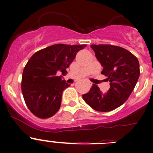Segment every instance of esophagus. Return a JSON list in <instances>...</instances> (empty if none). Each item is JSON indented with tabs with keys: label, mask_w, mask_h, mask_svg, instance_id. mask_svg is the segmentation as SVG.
I'll return each instance as SVG.
<instances>
[{
	"label": "esophagus",
	"mask_w": 153,
	"mask_h": 153,
	"mask_svg": "<svg viewBox=\"0 0 153 153\" xmlns=\"http://www.w3.org/2000/svg\"><path fill=\"white\" fill-rule=\"evenodd\" d=\"M89 84H90V85H91V84H90V83H89Z\"/></svg>",
	"instance_id": "obj_1"
}]
</instances>
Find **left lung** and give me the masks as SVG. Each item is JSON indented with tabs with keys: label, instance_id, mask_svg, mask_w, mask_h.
<instances>
[{
	"label": "left lung",
	"instance_id": "obj_1",
	"mask_svg": "<svg viewBox=\"0 0 153 153\" xmlns=\"http://www.w3.org/2000/svg\"><path fill=\"white\" fill-rule=\"evenodd\" d=\"M96 58L103 67L110 89L102 93L96 84L83 95L86 103L97 111L108 112L121 106L132 93L140 76L138 60L130 51L111 45H92Z\"/></svg>",
	"mask_w": 153,
	"mask_h": 153
}]
</instances>
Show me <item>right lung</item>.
I'll use <instances>...</instances> for the list:
<instances>
[{
  "mask_svg": "<svg viewBox=\"0 0 153 153\" xmlns=\"http://www.w3.org/2000/svg\"><path fill=\"white\" fill-rule=\"evenodd\" d=\"M86 45L57 44L36 52L27 63L22 79L24 99L30 111L37 117H51L59 111L63 90L69 87L62 76L67 73L77 53Z\"/></svg>",
  "mask_w": 153,
  "mask_h": 153,
  "instance_id": "1",
  "label": "right lung"
}]
</instances>
